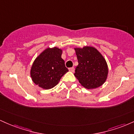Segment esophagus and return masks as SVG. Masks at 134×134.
<instances>
[{
    "label": "esophagus",
    "mask_w": 134,
    "mask_h": 134,
    "mask_svg": "<svg viewBox=\"0 0 134 134\" xmlns=\"http://www.w3.org/2000/svg\"><path fill=\"white\" fill-rule=\"evenodd\" d=\"M69 71L72 72H74V67H70V68H69Z\"/></svg>",
    "instance_id": "1"
}]
</instances>
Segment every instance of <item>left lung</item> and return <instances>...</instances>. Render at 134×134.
<instances>
[{
	"label": "left lung",
	"mask_w": 134,
	"mask_h": 134,
	"mask_svg": "<svg viewBox=\"0 0 134 134\" xmlns=\"http://www.w3.org/2000/svg\"><path fill=\"white\" fill-rule=\"evenodd\" d=\"M78 65L74 76L88 90L101 86L107 80L108 68L103 55L93 47L75 48Z\"/></svg>",
	"instance_id": "left-lung-1"
}]
</instances>
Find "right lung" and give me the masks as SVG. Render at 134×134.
I'll list each match as a JSON object with an SVG mask.
<instances>
[{
    "label": "right lung",
    "mask_w": 134,
    "mask_h": 134,
    "mask_svg": "<svg viewBox=\"0 0 134 134\" xmlns=\"http://www.w3.org/2000/svg\"><path fill=\"white\" fill-rule=\"evenodd\" d=\"M62 50L57 47L47 48L34 61L30 74L35 84L44 90L55 87L69 71L62 59Z\"/></svg>",
    "instance_id": "add662e5"
}]
</instances>
